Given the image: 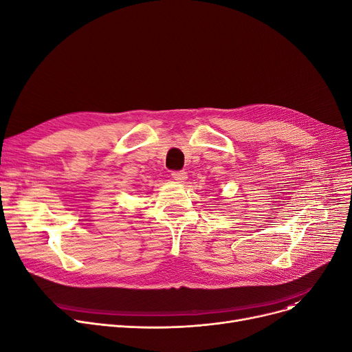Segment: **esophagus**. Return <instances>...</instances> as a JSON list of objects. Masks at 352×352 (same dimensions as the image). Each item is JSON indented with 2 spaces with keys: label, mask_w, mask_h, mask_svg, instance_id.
<instances>
[{
  "label": "esophagus",
  "mask_w": 352,
  "mask_h": 352,
  "mask_svg": "<svg viewBox=\"0 0 352 352\" xmlns=\"http://www.w3.org/2000/svg\"><path fill=\"white\" fill-rule=\"evenodd\" d=\"M171 177L178 181V182H184V179L187 178V173L186 171H173L171 173Z\"/></svg>",
  "instance_id": "34e87169"
}]
</instances>
